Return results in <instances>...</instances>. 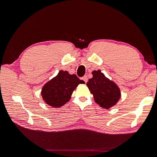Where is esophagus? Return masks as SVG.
Instances as JSON below:
<instances>
[{"label":"esophagus","mask_w":157,"mask_h":157,"mask_svg":"<svg viewBox=\"0 0 157 157\" xmlns=\"http://www.w3.org/2000/svg\"><path fill=\"white\" fill-rule=\"evenodd\" d=\"M82 79H83L85 82V83H87V81H88V77L86 76H83V78H82Z\"/></svg>","instance_id":"obj_1"}]
</instances>
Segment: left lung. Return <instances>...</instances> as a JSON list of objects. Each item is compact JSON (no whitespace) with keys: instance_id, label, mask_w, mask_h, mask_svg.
<instances>
[{"instance_id":"left-lung-1","label":"left lung","mask_w":157,"mask_h":157,"mask_svg":"<svg viewBox=\"0 0 157 157\" xmlns=\"http://www.w3.org/2000/svg\"><path fill=\"white\" fill-rule=\"evenodd\" d=\"M92 75L93 78L88 80L86 85L93 94L95 102L103 108L109 109L120 98V88L100 70L94 71Z\"/></svg>"}]
</instances>
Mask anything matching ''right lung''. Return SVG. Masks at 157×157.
<instances>
[{
  "label": "right lung",
  "instance_id": "add662e5",
  "mask_svg": "<svg viewBox=\"0 0 157 157\" xmlns=\"http://www.w3.org/2000/svg\"><path fill=\"white\" fill-rule=\"evenodd\" d=\"M84 83L85 81L79 79L76 74L60 71L57 76L44 85L41 95L49 105L60 108L70 100L72 92L78 85Z\"/></svg>",
  "mask_w": 157,
  "mask_h": 157
}]
</instances>
